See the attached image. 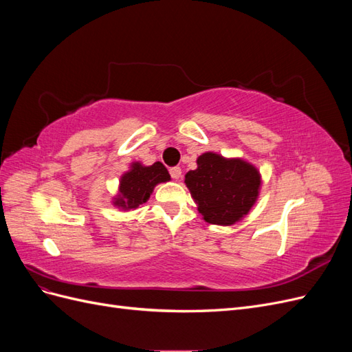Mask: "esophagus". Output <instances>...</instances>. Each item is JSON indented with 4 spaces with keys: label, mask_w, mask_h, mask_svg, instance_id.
Instances as JSON below:
<instances>
[{
    "label": "esophagus",
    "mask_w": 352,
    "mask_h": 352,
    "mask_svg": "<svg viewBox=\"0 0 352 352\" xmlns=\"http://www.w3.org/2000/svg\"><path fill=\"white\" fill-rule=\"evenodd\" d=\"M168 173H170V176H172L173 179H179L180 176H182V168L180 167H172L168 170Z\"/></svg>",
    "instance_id": "esophagus-1"
}]
</instances>
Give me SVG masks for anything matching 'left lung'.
Wrapping results in <instances>:
<instances>
[{
  "label": "left lung",
  "instance_id": "1",
  "mask_svg": "<svg viewBox=\"0 0 352 352\" xmlns=\"http://www.w3.org/2000/svg\"><path fill=\"white\" fill-rule=\"evenodd\" d=\"M198 167L185 175V184L202 219L211 225L230 226L248 214L258 198L261 176L241 158L204 153Z\"/></svg>",
  "mask_w": 352,
  "mask_h": 352
}]
</instances>
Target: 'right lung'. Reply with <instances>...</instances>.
Segmentation results:
<instances>
[{
  "instance_id": "right-lung-1",
  "label": "right lung",
  "mask_w": 352,
  "mask_h": 352,
  "mask_svg": "<svg viewBox=\"0 0 352 352\" xmlns=\"http://www.w3.org/2000/svg\"><path fill=\"white\" fill-rule=\"evenodd\" d=\"M168 180L170 175L163 163L157 162L153 166L133 163L129 172L120 177L119 195L114 198L113 204L124 211L135 210L148 201L155 185Z\"/></svg>"
}]
</instances>
